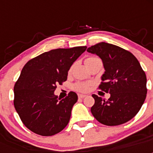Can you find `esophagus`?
Segmentation results:
<instances>
[{"instance_id": "34e87169", "label": "esophagus", "mask_w": 153, "mask_h": 153, "mask_svg": "<svg viewBox=\"0 0 153 153\" xmlns=\"http://www.w3.org/2000/svg\"><path fill=\"white\" fill-rule=\"evenodd\" d=\"M78 97L79 99H83L84 97H86V95H83V94H78Z\"/></svg>"}]
</instances>
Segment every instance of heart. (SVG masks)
I'll return each instance as SVG.
<instances>
[{
  "instance_id": "1",
  "label": "heart",
  "mask_w": 153,
  "mask_h": 153,
  "mask_svg": "<svg viewBox=\"0 0 153 153\" xmlns=\"http://www.w3.org/2000/svg\"><path fill=\"white\" fill-rule=\"evenodd\" d=\"M100 60L99 58L96 57V56H90V57H88L86 60V63H88V62L94 61V60ZM90 84L87 83H82V82H77L75 84H74L73 86V88L74 90H75L76 91L78 92H86L90 88Z\"/></svg>"
}]
</instances>
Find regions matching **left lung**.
Segmentation results:
<instances>
[{"mask_svg":"<svg viewBox=\"0 0 153 153\" xmlns=\"http://www.w3.org/2000/svg\"><path fill=\"white\" fill-rule=\"evenodd\" d=\"M102 60L105 73L99 89L109 93L107 100L93 94L91 113L106 126L128 122L141 109L146 97V76L132 53L118 46L101 42L87 49Z\"/></svg>","mask_w":153,"mask_h":153,"instance_id":"1","label":"left lung"}]
</instances>
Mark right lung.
<instances>
[{
  "label": "right lung",
  "mask_w": 153,
  "mask_h": 153,
  "mask_svg": "<svg viewBox=\"0 0 153 153\" xmlns=\"http://www.w3.org/2000/svg\"><path fill=\"white\" fill-rule=\"evenodd\" d=\"M86 47L58 48L30 60L13 87V105L24 125L36 134L55 135L67 126L77 95L59 100L53 92L67 80L68 70Z\"/></svg>",
  "instance_id": "right-lung-1"
}]
</instances>
